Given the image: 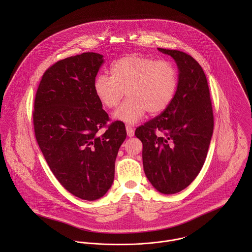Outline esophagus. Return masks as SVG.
Masks as SVG:
<instances>
[{
  "label": "esophagus",
  "mask_w": 252,
  "mask_h": 252,
  "mask_svg": "<svg viewBox=\"0 0 252 252\" xmlns=\"http://www.w3.org/2000/svg\"><path fill=\"white\" fill-rule=\"evenodd\" d=\"M126 132H127V135H128V137H133L134 136V129L131 127V126H129V125H127L126 126Z\"/></svg>",
  "instance_id": "esophagus-1"
}]
</instances>
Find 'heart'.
<instances>
[{"label":"heart","mask_w":252,"mask_h":252,"mask_svg":"<svg viewBox=\"0 0 252 252\" xmlns=\"http://www.w3.org/2000/svg\"><path fill=\"white\" fill-rule=\"evenodd\" d=\"M178 72L167 60H155L138 54L116 60L110 66V76L99 74L94 92L103 107L116 108L128 96L113 117L128 124L139 122L147 111L158 114L172 103L178 88Z\"/></svg>","instance_id":"obj_1"}]
</instances>
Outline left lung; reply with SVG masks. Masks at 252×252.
<instances>
[{
	"instance_id": "8db88e82",
	"label": "left lung",
	"mask_w": 252,
	"mask_h": 252,
	"mask_svg": "<svg viewBox=\"0 0 252 252\" xmlns=\"http://www.w3.org/2000/svg\"><path fill=\"white\" fill-rule=\"evenodd\" d=\"M158 50L175 59L180 71L178 89L170 106L139 126L135 135L143 143L146 178L159 192L175 194L203 168L214 132V113L200 64L180 50Z\"/></svg>"
}]
</instances>
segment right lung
I'll use <instances>...</instances> for the list:
<instances>
[{
  "label": "right lung",
  "instance_id": "obj_1",
  "mask_svg": "<svg viewBox=\"0 0 252 252\" xmlns=\"http://www.w3.org/2000/svg\"><path fill=\"white\" fill-rule=\"evenodd\" d=\"M103 63V55L84 52L53 64L40 79L33 111L36 142L51 172L67 191L87 201L110 188L127 135L122 121L108 124V113L95 95Z\"/></svg>",
  "mask_w": 252,
  "mask_h": 252
}]
</instances>
